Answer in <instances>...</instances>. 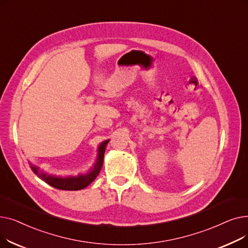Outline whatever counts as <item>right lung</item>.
Listing matches in <instances>:
<instances>
[{"mask_svg":"<svg viewBox=\"0 0 248 248\" xmlns=\"http://www.w3.org/2000/svg\"><path fill=\"white\" fill-rule=\"evenodd\" d=\"M109 140H104L103 142L99 145L98 147V155L97 160L94 164V166L91 168V170L85 174V175H78L77 177H55L52 175H48L46 173L39 171V168L35 166H31L32 171L39 177L45 181L47 184L50 186L54 187L59 190H67V191H76V190H81L87 187L89 184L93 183L94 179L98 176L102 164H103V157H104V152H106V147Z\"/></svg>","mask_w":248,"mask_h":248,"instance_id":"right-lung-1","label":"right lung"}]
</instances>
